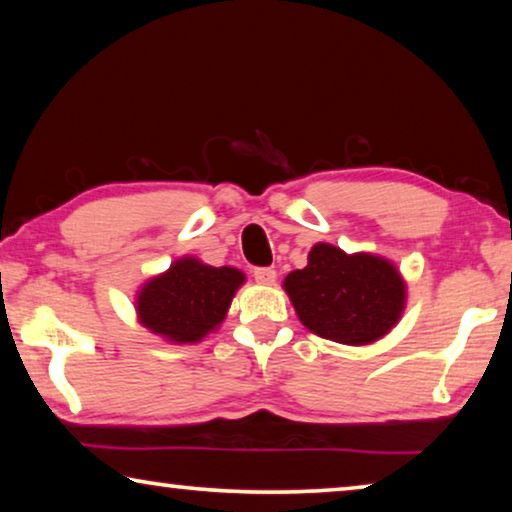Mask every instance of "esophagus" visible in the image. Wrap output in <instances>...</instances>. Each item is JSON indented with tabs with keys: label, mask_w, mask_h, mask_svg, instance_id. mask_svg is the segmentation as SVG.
Segmentation results:
<instances>
[{
	"label": "esophagus",
	"mask_w": 512,
	"mask_h": 512,
	"mask_svg": "<svg viewBox=\"0 0 512 512\" xmlns=\"http://www.w3.org/2000/svg\"><path fill=\"white\" fill-rule=\"evenodd\" d=\"M253 276L259 285H273L276 282V269H271V266H257Z\"/></svg>",
	"instance_id": "34e87169"
}]
</instances>
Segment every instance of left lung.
<instances>
[{"instance_id":"obj_1","label":"left lung","mask_w":512,"mask_h":512,"mask_svg":"<svg viewBox=\"0 0 512 512\" xmlns=\"http://www.w3.org/2000/svg\"><path fill=\"white\" fill-rule=\"evenodd\" d=\"M305 329L342 345H370L398 324L407 289L398 269L370 253L317 243L308 266L282 282Z\"/></svg>"}]
</instances>
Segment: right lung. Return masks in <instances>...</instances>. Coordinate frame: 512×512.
<instances>
[{
    "mask_svg": "<svg viewBox=\"0 0 512 512\" xmlns=\"http://www.w3.org/2000/svg\"><path fill=\"white\" fill-rule=\"evenodd\" d=\"M246 276L232 266H209L195 257L177 259L137 294V317L170 342H200L223 322Z\"/></svg>",
    "mask_w": 512,
    "mask_h": 512,
    "instance_id": "1",
    "label": "right lung"
}]
</instances>
